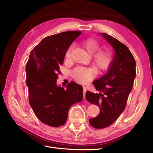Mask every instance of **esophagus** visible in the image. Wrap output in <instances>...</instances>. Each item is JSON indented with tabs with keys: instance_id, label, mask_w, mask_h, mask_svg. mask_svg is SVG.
Here are the masks:
<instances>
[{
	"instance_id": "1",
	"label": "esophagus",
	"mask_w": 153,
	"mask_h": 153,
	"mask_svg": "<svg viewBox=\"0 0 153 153\" xmlns=\"http://www.w3.org/2000/svg\"><path fill=\"white\" fill-rule=\"evenodd\" d=\"M86 91L87 89L85 87H83V94H84V98H85V93H86Z\"/></svg>"
}]
</instances>
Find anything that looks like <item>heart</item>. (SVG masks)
Masks as SVG:
<instances>
[{
	"mask_svg": "<svg viewBox=\"0 0 153 153\" xmlns=\"http://www.w3.org/2000/svg\"><path fill=\"white\" fill-rule=\"evenodd\" d=\"M82 44L88 52L92 53V61L96 68L103 70L107 68L112 62L113 55L112 51L108 47L99 49L100 44L94 38H87L82 41ZM72 46H70L65 53V59L69 61L71 57ZM96 70L93 67L78 66L72 71V76L76 82L85 84L96 75Z\"/></svg>",
	"mask_w": 153,
	"mask_h": 153,
	"instance_id": "obj_1",
	"label": "heart"
}]
</instances>
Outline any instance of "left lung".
<instances>
[{"mask_svg": "<svg viewBox=\"0 0 153 153\" xmlns=\"http://www.w3.org/2000/svg\"><path fill=\"white\" fill-rule=\"evenodd\" d=\"M101 35L115 53L107 73L92 82L100 93L86 92L85 99L100 109L98 116L89 119L90 124L96 129L110 126L121 114L136 76V62L128 48L112 36L106 33Z\"/></svg>", "mask_w": 153, "mask_h": 153, "instance_id": "left-lung-1", "label": "left lung"}]
</instances>
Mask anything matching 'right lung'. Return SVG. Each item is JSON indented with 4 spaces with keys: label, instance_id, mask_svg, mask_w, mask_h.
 <instances>
[{
    "label": "right lung",
    "instance_id": "obj_1",
    "mask_svg": "<svg viewBox=\"0 0 153 153\" xmlns=\"http://www.w3.org/2000/svg\"><path fill=\"white\" fill-rule=\"evenodd\" d=\"M82 33L66 31L46 37L31 51L26 64V84L31 107L40 121L52 127L65 124L69 108L83 98L82 85L71 82L57 86L65 53Z\"/></svg>",
    "mask_w": 153,
    "mask_h": 153
}]
</instances>
